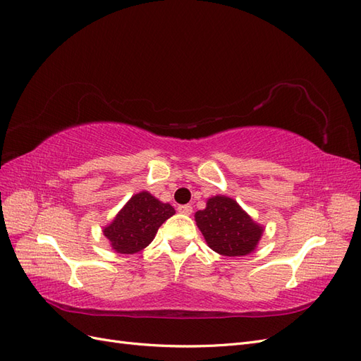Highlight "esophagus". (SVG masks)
<instances>
[{"mask_svg":"<svg viewBox=\"0 0 361 361\" xmlns=\"http://www.w3.org/2000/svg\"><path fill=\"white\" fill-rule=\"evenodd\" d=\"M180 213H183V214H190L192 213V205H189V204H186V205H178V209H177Z\"/></svg>","mask_w":361,"mask_h":361,"instance_id":"obj_1","label":"esophagus"}]
</instances>
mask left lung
I'll use <instances>...</instances> for the list:
<instances>
[{"label": "left lung", "instance_id": "8db88e82", "mask_svg": "<svg viewBox=\"0 0 361 361\" xmlns=\"http://www.w3.org/2000/svg\"><path fill=\"white\" fill-rule=\"evenodd\" d=\"M195 221L210 248L226 257L250 254L263 233L238 202L226 197L210 198L207 207L195 214Z\"/></svg>", "mask_w": 361, "mask_h": 361}]
</instances>
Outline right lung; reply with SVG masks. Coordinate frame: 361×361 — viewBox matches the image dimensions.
<instances>
[{
	"label": "right lung",
	"mask_w": 361,
	"mask_h": 361,
	"mask_svg": "<svg viewBox=\"0 0 361 361\" xmlns=\"http://www.w3.org/2000/svg\"><path fill=\"white\" fill-rule=\"evenodd\" d=\"M175 213L171 204H163L148 192H140L126 204L104 228L111 248L121 254H135L152 242L160 225Z\"/></svg>",
	"instance_id": "obj_1"
}]
</instances>
